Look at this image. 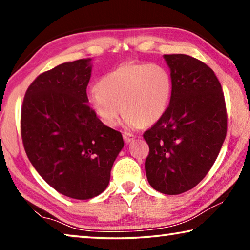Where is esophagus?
Instances as JSON below:
<instances>
[{
    "instance_id": "obj_1",
    "label": "esophagus",
    "mask_w": 250,
    "mask_h": 250,
    "mask_svg": "<svg viewBox=\"0 0 250 250\" xmlns=\"http://www.w3.org/2000/svg\"><path fill=\"white\" fill-rule=\"evenodd\" d=\"M135 139V137L133 134H130V133H126V132H125L124 133V140H125V142L126 143V145H128V143H130L131 141H133Z\"/></svg>"
}]
</instances>
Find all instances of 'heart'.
I'll return each instance as SVG.
<instances>
[{
	"instance_id": "b5f03b06",
	"label": "heart",
	"mask_w": 250,
	"mask_h": 250,
	"mask_svg": "<svg viewBox=\"0 0 250 250\" xmlns=\"http://www.w3.org/2000/svg\"><path fill=\"white\" fill-rule=\"evenodd\" d=\"M172 89L171 74L164 66L125 62L105 73L98 86L89 88L86 99L104 125L116 126L124 112L126 128L139 129L164 116Z\"/></svg>"
}]
</instances>
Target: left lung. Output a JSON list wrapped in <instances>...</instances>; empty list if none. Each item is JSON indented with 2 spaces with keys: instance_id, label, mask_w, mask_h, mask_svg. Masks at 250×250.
<instances>
[{
  "instance_id": "1",
  "label": "left lung",
  "mask_w": 250,
  "mask_h": 250,
  "mask_svg": "<svg viewBox=\"0 0 250 250\" xmlns=\"http://www.w3.org/2000/svg\"><path fill=\"white\" fill-rule=\"evenodd\" d=\"M173 89L164 116L146 131V179L155 191L177 195L204 179L225 140L221 83L208 66L184 54L163 55Z\"/></svg>"
}]
</instances>
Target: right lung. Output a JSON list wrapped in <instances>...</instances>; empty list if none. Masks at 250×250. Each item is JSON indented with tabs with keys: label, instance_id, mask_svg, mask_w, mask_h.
<instances>
[{
	"label": "right lung",
	"instance_id": "1",
	"mask_svg": "<svg viewBox=\"0 0 250 250\" xmlns=\"http://www.w3.org/2000/svg\"><path fill=\"white\" fill-rule=\"evenodd\" d=\"M91 58L64 62L41 74L25 94L21 130L29 161L62 195L90 200L109 184L125 143L87 104Z\"/></svg>",
	"mask_w": 250,
	"mask_h": 250
}]
</instances>
